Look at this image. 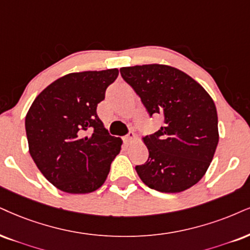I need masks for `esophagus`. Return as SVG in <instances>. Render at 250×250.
<instances>
[{
	"label": "esophagus",
	"instance_id": "1",
	"mask_svg": "<svg viewBox=\"0 0 250 250\" xmlns=\"http://www.w3.org/2000/svg\"><path fill=\"white\" fill-rule=\"evenodd\" d=\"M135 139V133L134 132H130L126 137L124 138V141L125 143H131V141H133Z\"/></svg>",
	"mask_w": 250,
	"mask_h": 250
}]
</instances>
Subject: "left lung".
<instances>
[{"instance_id": "left-lung-1", "label": "left lung", "mask_w": 250, "mask_h": 250, "mask_svg": "<svg viewBox=\"0 0 250 250\" xmlns=\"http://www.w3.org/2000/svg\"><path fill=\"white\" fill-rule=\"evenodd\" d=\"M120 74L139 95L150 116H162L163 126L143 138L149 156L135 170L150 189L175 193L202 180L218 141L214 102L196 80L167 64L123 67Z\"/></svg>"}]
</instances>
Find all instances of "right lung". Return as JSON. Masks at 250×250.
Returning a JSON list of instances; mask_svg holds the SVG:
<instances>
[{
    "instance_id": "right-lung-1",
    "label": "right lung",
    "mask_w": 250,
    "mask_h": 250,
    "mask_svg": "<svg viewBox=\"0 0 250 250\" xmlns=\"http://www.w3.org/2000/svg\"><path fill=\"white\" fill-rule=\"evenodd\" d=\"M118 69L70 73L35 98L25 117L29 152L50 183L67 193H89L105 182L123 140L107 133L97 104Z\"/></svg>"
}]
</instances>
